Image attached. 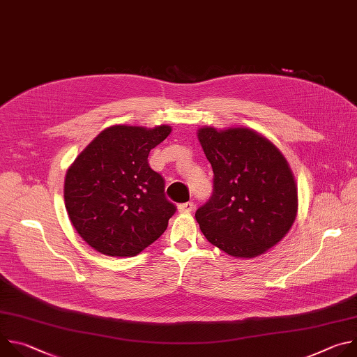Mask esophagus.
Masks as SVG:
<instances>
[{"mask_svg": "<svg viewBox=\"0 0 357 357\" xmlns=\"http://www.w3.org/2000/svg\"><path fill=\"white\" fill-rule=\"evenodd\" d=\"M193 209H195L193 202H185V203H181V205L178 206V211L181 213H190Z\"/></svg>", "mask_w": 357, "mask_h": 357, "instance_id": "esophagus-1", "label": "esophagus"}]
</instances>
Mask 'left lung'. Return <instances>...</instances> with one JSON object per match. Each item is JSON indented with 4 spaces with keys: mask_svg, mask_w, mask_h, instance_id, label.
<instances>
[{
    "mask_svg": "<svg viewBox=\"0 0 357 357\" xmlns=\"http://www.w3.org/2000/svg\"><path fill=\"white\" fill-rule=\"evenodd\" d=\"M213 169V192L195 218L208 241L233 257L251 259L275 245L298 209L294 175L281 152L248 128L197 132Z\"/></svg>",
    "mask_w": 357,
    "mask_h": 357,
    "instance_id": "obj_1",
    "label": "left lung"
}]
</instances>
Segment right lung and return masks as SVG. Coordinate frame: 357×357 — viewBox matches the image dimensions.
Instances as JSON below:
<instances>
[{"instance_id":"add662e5","label":"right lung","mask_w":357,"mask_h":357,"mask_svg":"<svg viewBox=\"0 0 357 357\" xmlns=\"http://www.w3.org/2000/svg\"><path fill=\"white\" fill-rule=\"evenodd\" d=\"M171 132L113 126L76 158L65 179V206L80 237L112 257H132L167 230L176 206L148 155Z\"/></svg>"}]
</instances>
